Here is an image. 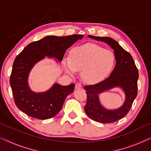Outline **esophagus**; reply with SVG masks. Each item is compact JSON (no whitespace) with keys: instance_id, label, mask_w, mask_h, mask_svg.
<instances>
[{"instance_id":"esophagus-1","label":"esophagus","mask_w":151,"mask_h":151,"mask_svg":"<svg viewBox=\"0 0 151 151\" xmlns=\"http://www.w3.org/2000/svg\"><path fill=\"white\" fill-rule=\"evenodd\" d=\"M82 85L81 83H76V85H75V88L76 89H80V88H82Z\"/></svg>"}]
</instances>
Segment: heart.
<instances>
[{"mask_svg": "<svg viewBox=\"0 0 151 151\" xmlns=\"http://www.w3.org/2000/svg\"><path fill=\"white\" fill-rule=\"evenodd\" d=\"M115 55L100 46L88 43L73 48L68 60L63 61L68 73L83 71L85 80L91 83H99L108 76L115 66Z\"/></svg>", "mask_w": 151, "mask_h": 151, "instance_id": "b5f03b06", "label": "heart"}]
</instances>
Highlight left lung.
Instances as JSON below:
<instances>
[{"label": "left lung", "mask_w": 151, "mask_h": 151, "mask_svg": "<svg viewBox=\"0 0 151 151\" xmlns=\"http://www.w3.org/2000/svg\"><path fill=\"white\" fill-rule=\"evenodd\" d=\"M89 38L107 43L114 50L116 66L108 78L93 85L85 86L87 102L85 106L86 114L94 121L101 123H112L124 117L131 109L137 96L139 73L133 58L130 53L110 37L88 35ZM114 87H121L125 93V101L120 108L108 110L101 105L98 94Z\"/></svg>", "instance_id": "8db88e82"}]
</instances>
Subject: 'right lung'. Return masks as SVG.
Listing matches in <instances>:
<instances>
[{
  "label": "right lung",
  "mask_w": 151,
  "mask_h": 151,
  "mask_svg": "<svg viewBox=\"0 0 151 151\" xmlns=\"http://www.w3.org/2000/svg\"><path fill=\"white\" fill-rule=\"evenodd\" d=\"M83 38V35L66 37L48 36L25 47L17 56L12 65L10 85L14 103L28 116L40 120L52 118L62 109L64 101L72 93L75 84L62 86L55 83L44 93H35L29 86L28 78L36 63L45 57L62 61L66 50Z\"/></svg>",
  "instance_id": "obj_1"
}]
</instances>
